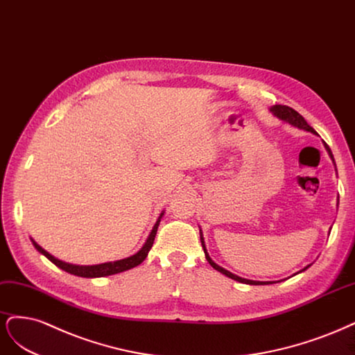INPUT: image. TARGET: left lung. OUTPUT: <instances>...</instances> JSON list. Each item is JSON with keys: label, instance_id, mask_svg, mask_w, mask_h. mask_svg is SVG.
Here are the masks:
<instances>
[{"label": "left lung", "instance_id": "1", "mask_svg": "<svg viewBox=\"0 0 355 355\" xmlns=\"http://www.w3.org/2000/svg\"><path fill=\"white\" fill-rule=\"evenodd\" d=\"M270 112L274 113V116H277V118L282 119V121L289 122L291 125H293V127H298V128H301V130H305V131H310V132H313V134H317V132L314 131V128L310 127V125L306 123V121L300 115V113L296 112L295 109L289 107V106L276 105V106H272V107L270 109ZM324 147H326V150L329 152V156L331 157V161H334V155H331L330 148H329V146H327L326 143H324ZM200 242H202V248H203V250H205V257H207V259H208V262L211 264V267L215 268L216 271H220V272L225 274L227 277H230V279H233V280H236V282H240V283H246V284H271V283H276V282H255V280H248V279H242V277L236 276V274H233V272H230V271H227L225 268L220 267L218 264H215V262L211 259V257L208 255L207 248H205V240H203V236H202V230H200ZM308 267H310V266H306V267H305L304 270H301V271H305Z\"/></svg>", "mask_w": 355, "mask_h": 355}]
</instances>
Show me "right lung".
<instances>
[{
	"mask_svg": "<svg viewBox=\"0 0 355 355\" xmlns=\"http://www.w3.org/2000/svg\"><path fill=\"white\" fill-rule=\"evenodd\" d=\"M164 212L161 214V216H159L152 233L148 234L146 243L143 245V248L137 252L135 255L132 257H128V258H123V259H119V261H113V262H105V264H97V266H73V264H67V262H63L60 259L54 258L53 255H50L47 250H44L35 240H32L33 246H35V249L38 250L40 254H42L44 257H47L53 264H55L59 268L64 270L66 272H71L73 274V276H79V277H88V279H93V277H105V276H112V274H118V272H122V271H127V270H131L134 267H137L139 264H141V262L146 259L148 250H150V248L153 246V242H155V236H156V232H157V227H159V223H161V218H162Z\"/></svg>",
	"mask_w": 355,
	"mask_h": 355,
	"instance_id": "add662e5",
	"label": "right lung"
}]
</instances>
